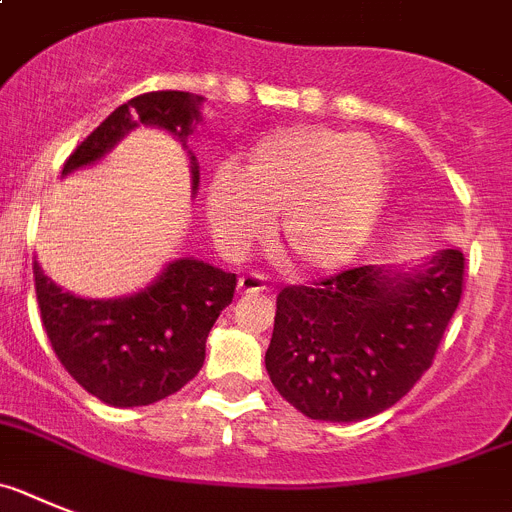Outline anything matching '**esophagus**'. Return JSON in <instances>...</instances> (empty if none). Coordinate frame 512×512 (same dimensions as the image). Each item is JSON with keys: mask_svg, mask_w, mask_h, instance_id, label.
Masks as SVG:
<instances>
[{"mask_svg": "<svg viewBox=\"0 0 512 512\" xmlns=\"http://www.w3.org/2000/svg\"><path fill=\"white\" fill-rule=\"evenodd\" d=\"M265 275L262 273H244L239 278V291L242 293H257V291H265Z\"/></svg>", "mask_w": 512, "mask_h": 512, "instance_id": "34e87169", "label": "esophagus"}]
</instances>
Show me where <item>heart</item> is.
Wrapping results in <instances>:
<instances>
[{
	"instance_id": "obj_1",
	"label": "heart",
	"mask_w": 512,
	"mask_h": 512,
	"mask_svg": "<svg viewBox=\"0 0 512 512\" xmlns=\"http://www.w3.org/2000/svg\"><path fill=\"white\" fill-rule=\"evenodd\" d=\"M379 149L353 133L288 126L262 136L247 164H221L206 190L213 237L242 255L283 213V247L306 268H337L366 244L384 201Z\"/></svg>"
}]
</instances>
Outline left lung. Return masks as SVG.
<instances>
[{
    "label": "left lung",
    "mask_w": 512,
    "mask_h": 512,
    "mask_svg": "<svg viewBox=\"0 0 512 512\" xmlns=\"http://www.w3.org/2000/svg\"><path fill=\"white\" fill-rule=\"evenodd\" d=\"M464 293V252L415 273L363 265L278 293L270 381L311 420L358 422L389 410L433 366Z\"/></svg>",
    "instance_id": "obj_1"
}]
</instances>
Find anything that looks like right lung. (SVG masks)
Here are the masks:
<instances>
[{"label": "right lung", "mask_w": 512, "mask_h": 512, "mask_svg": "<svg viewBox=\"0 0 512 512\" xmlns=\"http://www.w3.org/2000/svg\"><path fill=\"white\" fill-rule=\"evenodd\" d=\"M203 97L159 90L133 97L71 151L64 175L108 154L139 123L185 139L201 121ZM193 164V190L198 164ZM35 293L51 348L71 379L113 407L159 402L193 379L206 361V337L234 299L237 275L201 260H175L136 296L79 299L61 291L33 262Z\"/></svg>", "instance_id": "1"}]
</instances>
